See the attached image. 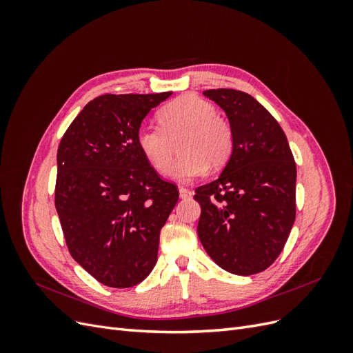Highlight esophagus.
<instances>
[{"label": "esophagus", "instance_id": "1", "mask_svg": "<svg viewBox=\"0 0 353 353\" xmlns=\"http://www.w3.org/2000/svg\"><path fill=\"white\" fill-rule=\"evenodd\" d=\"M179 197L181 199H188L191 197V191L185 187H179Z\"/></svg>", "mask_w": 353, "mask_h": 353}]
</instances>
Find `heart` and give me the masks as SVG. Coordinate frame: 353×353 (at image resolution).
<instances>
[{"mask_svg":"<svg viewBox=\"0 0 353 353\" xmlns=\"http://www.w3.org/2000/svg\"><path fill=\"white\" fill-rule=\"evenodd\" d=\"M160 128L143 125L137 132V147L156 172L168 174L173 145L181 136L179 151L170 175L191 181L209 168L227 163L232 152V130L212 103L197 95H183L159 112Z\"/></svg>","mask_w":353,"mask_h":353,"instance_id":"obj_1","label":"heart"}]
</instances>
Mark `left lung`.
Instances as JSON below:
<instances>
[{"label":"left lung","mask_w":353,"mask_h":353,"mask_svg":"<svg viewBox=\"0 0 353 353\" xmlns=\"http://www.w3.org/2000/svg\"><path fill=\"white\" fill-rule=\"evenodd\" d=\"M203 95L225 112L232 152L218 179L196 190L199 239L222 270L258 274L279 258L294 223V159L279 122L250 94L219 88Z\"/></svg>","instance_id":"left-lung-1"}]
</instances>
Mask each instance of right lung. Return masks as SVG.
<instances>
[{
	"label": "right lung",
	"mask_w": 353,
	"mask_h": 353,
	"mask_svg": "<svg viewBox=\"0 0 353 353\" xmlns=\"http://www.w3.org/2000/svg\"><path fill=\"white\" fill-rule=\"evenodd\" d=\"M172 92L104 94L91 100L57 150L56 210L72 258L114 288L141 283L178 190L145 162L137 132Z\"/></svg>",
	"instance_id": "obj_1"
}]
</instances>
